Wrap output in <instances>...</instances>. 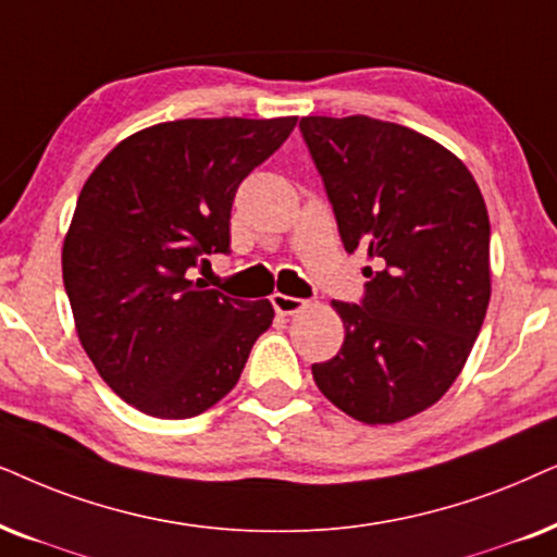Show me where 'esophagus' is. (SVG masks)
I'll list each match as a JSON object with an SVG mask.
<instances>
[{
	"label": "esophagus",
	"instance_id": "esophagus-1",
	"mask_svg": "<svg viewBox=\"0 0 557 557\" xmlns=\"http://www.w3.org/2000/svg\"><path fill=\"white\" fill-rule=\"evenodd\" d=\"M271 305H273V309H276V314L288 317V314L301 312V309L307 307V301H305V299H296V296L273 294V296H271Z\"/></svg>",
	"mask_w": 557,
	"mask_h": 557
}]
</instances>
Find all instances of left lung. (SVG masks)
Masks as SVG:
<instances>
[{
    "label": "left lung",
    "instance_id": "left-lung-1",
    "mask_svg": "<svg viewBox=\"0 0 557 557\" xmlns=\"http://www.w3.org/2000/svg\"><path fill=\"white\" fill-rule=\"evenodd\" d=\"M345 250H363L358 305L332 301L345 327L312 366L320 392L366 424L432 407L479 337L491 296L488 212L471 171L414 129L356 117H301Z\"/></svg>",
    "mask_w": 557,
    "mask_h": 557
}]
</instances>
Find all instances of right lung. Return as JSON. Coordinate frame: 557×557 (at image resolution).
<instances>
[{"label":"right lung","mask_w":557,"mask_h":557,"mask_svg":"<svg viewBox=\"0 0 557 557\" xmlns=\"http://www.w3.org/2000/svg\"><path fill=\"white\" fill-rule=\"evenodd\" d=\"M296 117L176 120L122 140L86 178L63 243L78 341L120 399L189 420L233 392L269 299H230L194 269L230 252L243 178L276 153Z\"/></svg>","instance_id":"obj_1"}]
</instances>
